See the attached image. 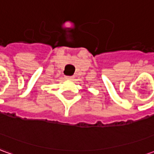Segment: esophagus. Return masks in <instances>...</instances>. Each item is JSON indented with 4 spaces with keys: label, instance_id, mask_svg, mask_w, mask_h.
<instances>
[{
    "label": "esophagus",
    "instance_id": "1",
    "mask_svg": "<svg viewBox=\"0 0 154 154\" xmlns=\"http://www.w3.org/2000/svg\"><path fill=\"white\" fill-rule=\"evenodd\" d=\"M73 76H67V77H66V79H67V80H73Z\"/></svg>",
    "mask_w": 154,
    "mask_h": 154
}]
</instances>
